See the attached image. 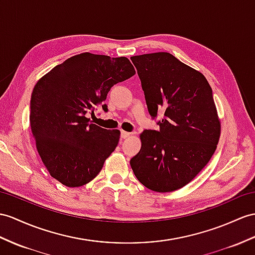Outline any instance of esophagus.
Segmentation results:
<instances>
[{
	"mask_svg": "<svg viewBox=\"0 0 255 255\" xmlns=\"http://www.w3.org/2000/svg\"><path fill=\"white\" fill-rule=\"evenodd\" d=\"M129 136H131V133L126 132V131H122V132H121V138H123V139H126V138L129 137Z\"/></svg>",
	"mask_w": 255,
	"mask_h": 255,
	"instance_id": "obj_1",
	"label": "esophagus"
}]
</instances>
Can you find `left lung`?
<instances>
[{
    "mask_svg": "<svg viewBox=\"0 0 255 255\" xmlns=\"http://www.w3.org/2000/svg\"><path fill=\"white\" fill-rule=\"evenodd\" d=\"M150 116L159 131L140 134L139 152L129 161L136 178L153 191L184 187L212 158L221 121L206 77L170 53L132 56Z\"/></svg>",
    "mask_w": 255,
    "mask_h": 255,
    "instance_id": "1",
    "label": "left lung"
}]
</instances>
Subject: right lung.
I'll return each instance as SVG.
<instances>
[{
	"instance_id": "add662e5",
	"label": "right lung",
	"mask_w": 255,
	"mask_h": 255,
	"mask_svg": "<svg viewBox=\"0 0 255 255\" xmlns=\"http://www.w3.org/2000/svg\"><path fill=\"white\" fill-rule=\"evenodd\" d=\"M127 57L82 53L65 60L36 82L30 102V126L43 164L67 187L94 179L120 139L119 129L92 123L88 114L102 107L110 89L131 78Z\"/></svg>"
}]
</instances>
